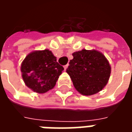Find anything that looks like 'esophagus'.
<instances>
[{"instance_id":"esophagus-1","label":"esophagus","mask_w":132,"mask_h":132,"mask_svg":"<svg viewBox=\"0 0 132 132\" xmlns=\"http://www.w3.org/2000/svg\"><path fill=\"white\" fill-rule=\"evenodd\" d=\"M68 66H69V64H66V65H65V66H63V68H64V70H65V71H66V69H67Z\"/></svg>"}]
</instances>
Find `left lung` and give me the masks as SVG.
Returning <instances> with one entry per match:
<instances>
[{"label": "left lung", "mask_w": 132, "mask_h": 132, "mask_svg": "<svg viewBox=\"0 0 132 132\" xmlns=\"http://www.w3.org/2000/svg\"><path fill=\"white\" fill-rule=\"evenodd\" d=\"M66 69L78 92L83 95H92L102 90L108 83L111 66L105 55L97 50H86L73 53Z\"/></svg>", "instance_id": "left-lung-1"}]
</instances>
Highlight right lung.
<instances>
[{
  "label": "right lung",
  "instance_id": "obj_1",
  "mask_svg": "<svg viewBox=\"0 0 132 132\" xmlns=\"http://www.w3.org/2000/svg\"><path fill=\"white\" fill-rule=\"evenodd\" d=\"M20 69L25 85L34 92L44 93L54 87L63 67L51 51L44 49L30 53Z\"/></svg>",
  "mask_w": 132,
  "mask_h": 132
}]
</instances>
